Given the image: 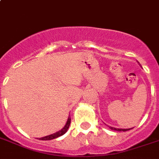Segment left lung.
I'll list each match as a JSON object with an SVG mask.
<instances>
[{
  "label": "left lung",
  "instance_id": "obj_1",
  "mask_svg": "<svg viewBox=\"0 0 159 159\" xmlns=\"http://www.w3.org/2000/svg\"><path fill=\"white\" fill-rule=\"evenodd\" d=\"M109 128L112 129V130H117V131H127V130H129L130 129H116V128H114V127H111V126H109Z\"/></svg>",
  "mask_w": 159,
  "mask_h": 159
}]
</instances>
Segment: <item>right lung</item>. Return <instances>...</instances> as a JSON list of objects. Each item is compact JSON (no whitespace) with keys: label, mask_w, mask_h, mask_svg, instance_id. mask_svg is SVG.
<instances>
[{"label":"right lung","mask_w":159,"mask_h":159,"mask_svg":"<svg viewBox=\"0 0 159 159\" xmlns=\"http://www.w3.org/2000/svg\"><path fill=\"white\" fill-rule=\"evenodd\" d=\"M70 123H71V118H70V116H68L67 123H66L64 127H63L61 130L57 131V132L53 134H50V135L45 136V137H42V138H40L39 139H40V140H51V139H56L57 138V137H60V136L63 135V134L67 132L68 128H69Z\"/></svg>","instance_id":"1"}]
</instances>
